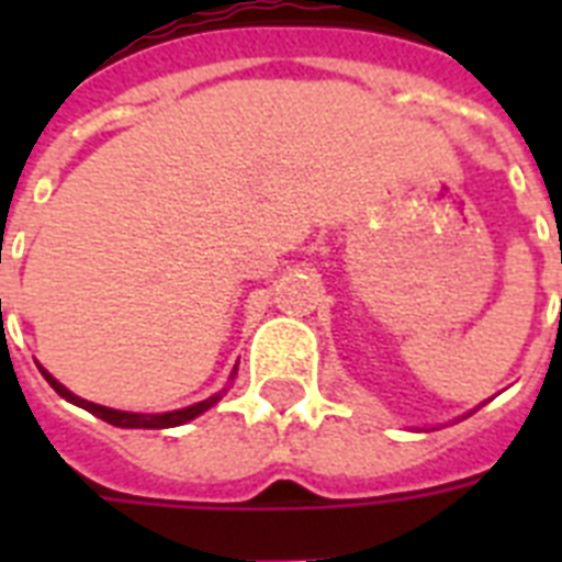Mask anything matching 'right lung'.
I'll use <instances>...</instances> for the list:
<instances>
[{
	"label": "right lung",
	"instance_id": "obj_1",
	"mask_svg": "<svg viewBox=\"0 0 562 562\" xmlns=\"http://www.w3.org/2000/svg\"><path fill=\"white\" fill-rule=\"evenodd\" d=\"M236 370L233 368V373H229V382L236 379ZM40 373H43V379H46L52 387H55L60 396H64L66 402H72V405H78V408L90 411V414H95L99 419H104V423H110V426H119V428H175V426H183V423H189V419L201 417L203 411H210L215 402L224 396V393L229 391L227 387H221L218 393H212L210 400H201L194 402V405H187V408H178V411H166V414H136V411H116V408H108V405H99V402H90V400H81V396H75L69 387H64V384L57 382L55 375L48 373V370L40 368Z\"/></svg>",
	"mask_w": 562,
	"mask_h": 562
}]
</instances>
